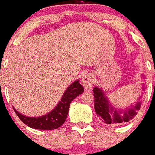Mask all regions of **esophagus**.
Masks as SVG:
<instances>
[{
	"label": "esophagus",
	"mask_w": 155,
	"mask_h": 155,
	"mask_svg": "<svg viewBox=\"0 0 155 155\" xmlns=\"http://www.w3.org/2000/svg\"><path fill=\"white\" fill-rule=\"evenodd\" d=\"M94 79L93 78L91 77V76L89 74L85 75L82 77V80H81V83L83 85V87H85V89H90L91 87L93 85Z\"/></svg>",
	"instance_id": "1"
}]
</instances>
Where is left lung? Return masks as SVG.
Returning a JSON list of instances; mask_svg holds the SVG:
<instances>
[{"mask_svg":"<svg viewBox=\"0 0 155 155\" xmlns=\"http://www.w3.org/2000/svg\"><path fill=\"white\" fill-rule=\"evenodd\" d=\"M142 77L144 80L143 75H142ZM145 88L146 86L143 83L141 95L138 98V101L135 104H132L127 108L123 109L114 107L103 88L95 86L93 88V92L94 96V109L97 115L102 122L109 125H118L128 122L137 115V111L140 109L142 105L141 98L143 94H145Z\"/></svg>","mask_w":155,"mask_h":155,"instance_id":"obj_1","label":"left lung"}]
</instances>
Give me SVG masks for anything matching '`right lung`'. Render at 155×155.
<instances>
[{
    "instance_id": "obj_1",
    "label": "right lung",
    "mask_w": 155,
    "mask_h": 155,
    "mask_svg": "<svg viewBox=\"0 0 155 155\" xmlns=\"http://www.w3.org/2000/svg\"><path fill=\"white\" fill-rule=\"evenodd\" d=\"M82 92H84V87L78 79L68 87L56 107L48 113L42 116H26L18 112L14 107L13 109L20 120L27 126L34 129L51 130L57 129L65 122L70 103L79 95L82 94Z\"/></svg>"
}]
</instances>
